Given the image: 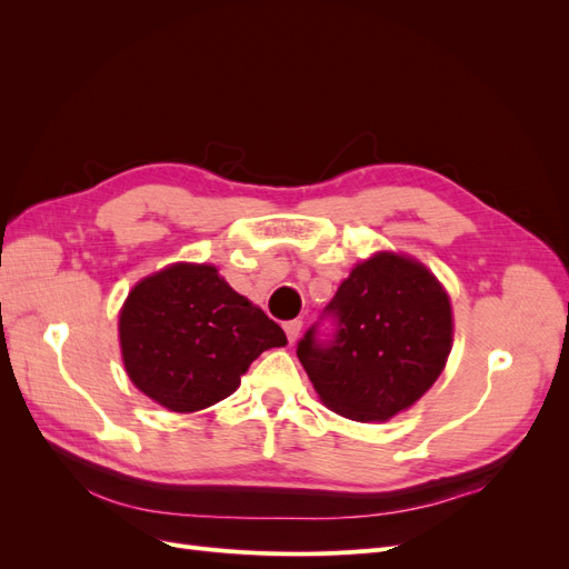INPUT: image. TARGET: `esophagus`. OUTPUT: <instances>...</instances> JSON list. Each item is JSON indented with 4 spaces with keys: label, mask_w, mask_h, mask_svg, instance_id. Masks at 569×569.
Wrapping results in <instances>:
<instances>
[{
    "label": "esophagus",
    "mask_w": 569,
    "mask_h": 569,
    "mask_svg": "<svg viewBox=\"0 0 569 569\" xmlns=\"http://www.w3.org/2000/svg\"><path fill=\"white\" fill-rule=\"evenodd\" d=\"M301 327H303V322H301V320H289V322H284L287 339H289V341H295V339L299 337V332H301Z\"/></svg>",
    "instance_id": "obj_1"
}]
</instances>
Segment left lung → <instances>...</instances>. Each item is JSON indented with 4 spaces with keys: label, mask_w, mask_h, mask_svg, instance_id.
<instances>
[{
    "label": "left lung",
    "mask_w": 569,
    "mask_h": 569,
    "mask_svg": "<svg viewBox=\"0 0 569 569\" xmlns=\"http://www.w3.org/2000/svg\"><path fill=\"white\" fill-rule=\"evenodd\" d=\"M330 319L333 332L319 325ZM451 303L418 261L377 253L351 270L297 356L327 408L358 422L389 420L437 382L451 353Z\"/></svg>",
    "instance_id": "8db88e82"
}]
</instances>
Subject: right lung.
<instances>
[{"label": "right lung", "instance_id": "add662e5", "mask_svg": "<svg viewBox=\"0 0 569 569\" xmlns=\"http://www.w3.org/2000/svg\"><path fill=\"white\" fill-rule=\"evenodd\" d=\"M134 387L176 412L209 408L239 387L282 327L218 278L213 266H170L137 284L118 320Z\"/></svg>", "mask_w": 569, "mask_h": 569}]
</instances>
